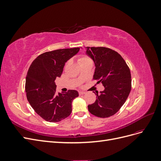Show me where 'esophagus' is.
I'll return each instance as SVG.
<instances>
[{"label": "esophagus", "instance_id": "obj_1", "mask_svg": "<svg viewBox=\"0 0 161 161\" xmlns=\"http://www.w3.org/2000/svg\"><path fill=\"white\" fill-rule=\"evenodd\" d=\"M79 95H84V94H85V92H84V91H79Z\"/></svg>", "mask_w": 161, "mask_h": 161}]
</instances>
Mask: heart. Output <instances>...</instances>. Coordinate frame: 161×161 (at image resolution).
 <instances>
[{"instance_id": "1", "label": "heart", "mask_w": 161, "mask_h": 161, "mask_svg": "<svg viewBox=\"0 0 161 161\" xmlns=\"http://www.w3.org/2000/svg\"><path fill=\"white\" fill-rule=\"evenodd\" d=\"M78 61H79V64H84V63H86V62H92V60L91 59V58L88 56H82L80 57L79 58V59H78ZM69 62H67L66 64V66L69 64Z\"/></svg>"}]
</instances>
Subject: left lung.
Returning <instances> with one entry per match:
<instances>
[{"instance_id": "1", "label": "left lung", "mask_w": 161, "mask_h": 161, "mask_svg": "<svg viewBox=\"0 0 161 161\" xmlns=\"http://www.w3.org/2000/svg\"><path fill=\"white\" fill-rule=\"evenodd\" d=\"M86 48V54L93 60L96 67L93 79L105 87L99 95L95 93L97 99L88 105V109L99 118H108L120 109L130 94V70L124 58L115 50L105 47Z\"/></svg>"}]
</instances>
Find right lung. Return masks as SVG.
Instances as JSON below:
<instances>
[{
    "label": "right lung",
    "instance_id": "add662e5",
    "mask_svg": "<svg viewBox=\"0 0 161 161\" xmlns=\"http://www.w3.org/2000/svg\"><path fill=\"white\" fill-rule=\"evenodd\" d=\"M79 47L59 49L43 53L33 61L25 80L29 103L41 118L49 122H58L69 117L72 102L79 97L75 90L56 92L55 80L60 77L65 63L79 51Z\"/></svg>",
    "mask_w": 161,
    "mask_h": 161
}]
</instances>
